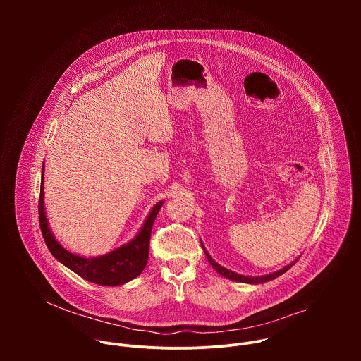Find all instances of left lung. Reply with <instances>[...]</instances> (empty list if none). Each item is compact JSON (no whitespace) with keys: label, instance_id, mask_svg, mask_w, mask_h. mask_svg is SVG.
I'll return each instance as SVG.
<instances>
[{"label":"left lung","instance_id":"1","mask_svg":"<svg viewBox=\"0 0 361 361\" xmlns=\"http://www.w3.org/2000/svg\"><path fill=\"white\" fill-rule=\"evenodd\" d=\"M201 245H202V243H201ZM202 248H204V245H202ZM204 252H205V255H207V260L210 262V264L214 267V270H216L219 274H221V276L226 277V279H230V280H234V281H240V283H247V284H260V283H266V281L274 280L276 277L281 276V274L286 273L288 269H291V267L295 264V262H297V260H295L294 263L286 266L284 269H281V270H279V271H276V273L267 274V276H262V277H248V276H241V274H237V273H234V271H231V270H227L226 267H221L219 263H216V262L212 259L210 254H209L207 251H205V248H204Z\"/></svg>","mask_w":361,"mask_h":361}]
</instances>
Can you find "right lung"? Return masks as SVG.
Returning <instances> with one entry per match:
<instances>
[{
    "mask_svg": "<svg viewBox=\"0 0 361 361\" xmlns=\"http://www.w3.org/2000/svg\"><path fill=\"white\" fill-rule=\"evenodd\" d=\"M42 183H44V166H42V181H41L39 200H38L39 227L49 252L53 254L60 263L67 266L70 270L77 273L84 280H88L99 286H111V287L121 286L141 274L148 260L151 228L164 201H160L154 205V209L149 212L140 233L130 243L118 247L117 250L109 254L92 257V259H85V257L73 254L68 250H66L54 238L53 233H51L47 217H45V210H44Z\"/></svg>",
    "mask_w": 361,
    "mask_h": 361,
    "instance_id": "right-lung-1",
    "label": "right lung"
}]
</instances>
